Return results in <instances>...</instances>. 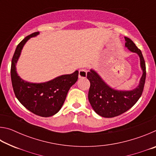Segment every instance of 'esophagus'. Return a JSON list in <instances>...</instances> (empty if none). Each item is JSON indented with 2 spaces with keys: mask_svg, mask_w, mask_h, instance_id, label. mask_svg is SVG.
Returning a JSON list of instances; mask_svg holds the SVG:
<instances>
[{
  "mask_svg": "<svg viewBox=\"0 0 156 156\" xmlns=\"http://www.w3.org/2000/svg\"><path fill=\"white\" fill-rule=\"evenodd\" d=\"M79 78H85L87 77V71L85 69H80L78 73Z\"/></svg>",
  "mask_w": 156,
  "mask_h": 156,
  "instance_id": "obj_1",
  "label": "esophagus"
}]
</instances>
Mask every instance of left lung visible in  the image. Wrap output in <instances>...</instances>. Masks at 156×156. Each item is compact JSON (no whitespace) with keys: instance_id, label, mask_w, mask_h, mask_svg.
<instances>
[{"instance_id":"1","label":"left lung","mask_w":156,"mask_h":156,"mask_svg":"<svg viewBox=\"0 0 156 156\" xmlns=\"http://www.w3.org/2000/svg\"><path fill=\"white\" fill-rule=\"evenodd\" d=\"M125 47L139 56L142 75L139 84L129 91L117 90L109 87L96 71L91 69L87 77L90 82L88 98L97 114L104 118H113L126 112L135 105L143 91L146 79V66L140 51L130 38L125 37Z\"/></svg>"}]
</instances>
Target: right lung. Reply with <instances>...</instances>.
Listing matches in <instances>:
<instances>
[{
    "mask_svg": "<svg viewBox=\"0 0 156 156\" xmlns=\"http://www.w3.org/2000/svg\"><path fill=\"white\" fill-rule=\"evenodd\" d=\"M39 34L37 31L30 34L17 45L12 60L11 79L15 96L26 109L39 116L49 117L61 109L69 90L78 80V71L44 83H34L23 80L16 72L18 60L29 39Z\"/></svg>",
    "mask_w": 156,
    "mask_h": 156,
    "instance_id": "add662e5",
    "label": "right lung"
}]
</instances>
